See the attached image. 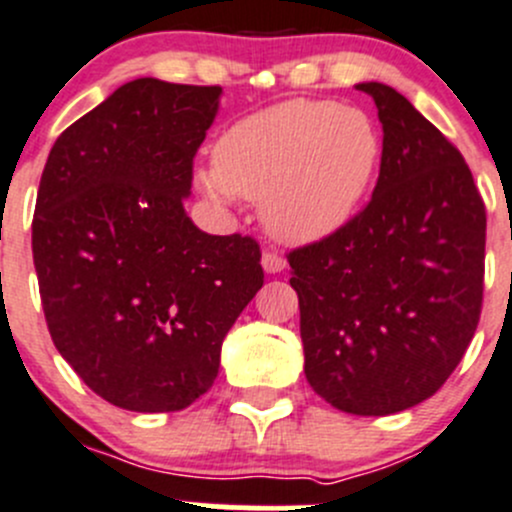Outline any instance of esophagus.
Masks as SVG:
<instances>
[{
  "label": "esophagus",
  "mask_w": 512,
  "mask_h": 512,
  "mask_svg": "<svg viewBox=\"0 0 512 512\" xmlns=\"http://www.w3.org/2000/svg\"><path fill=\"white\" fill-rule=\"evenodd\" d=\"M261 266L266 273H281L283 268H286V258L276 254V251H266V254L261 256Z\"/></svg>",
  "instance_id": "1"
}]
</instances>
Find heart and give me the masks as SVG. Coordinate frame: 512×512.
Masks as SVG:
<instances>
[{"mask_svg": "<svg viewBox=\"0 0 512 512\" xmlns=\"http://www.w3.org/2000/svg\"><path fill=\"white\" fill-rule=\"evenodd\" d=\"M381 154V131L366 111L293 99L236 121L199 181L219 199L261 201V219L276 239L308 244L351 219Z\"/></svg>", "mask_w": 512, "mask_h": 512, "instance_id": "obj_1", "label": "heart"}]
</instances>
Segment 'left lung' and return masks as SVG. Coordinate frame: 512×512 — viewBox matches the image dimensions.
I'll list each match as a JSON object with an SVG mask.
<instances>
[{"instance_id": "8db88e82", "label": "left lung", "mask_w": 512, "mask_h": 512, "mask_svg": "<svg viewBox=\"0 0 512 512\" xmlns=\"http://www.w3.org/2000/svg\"><path fill=\"white\" fill-rule=\"evenodd\" d=\"M358 89L383 124L371 201L286 256L311 388L343 413L391 416L433 396L473 341L485 204L463 154L406 96Z\"/></svg>"}]
</instances>
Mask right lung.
Segmentation results:
<instances>
[{"label":"right lung","instance_id":"1","mask_svg":"<svg viewBox=\"0 0 512 512\" xmlns=\"http://www.w3.org/2000/svg\"><path fill=\"white\" fill-rule=\"evenodd\" d=\"M221 86L134 79L62 131L32 221L44 318L64 361L111 406L184 411L263 286L251 236L191 224L194 159Z\"/></svg>","mask_w":512,"mask_h":512}]
</instances>
